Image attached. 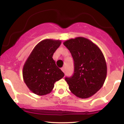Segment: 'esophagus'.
<instances>
[{"instance_id": "esophagus-1", "label": "esophagus", "mask_w": 124, "mask_h": 124, "mask_svg": "<svg viewBox=\"0 0 124 124\" xmlns=\"http://www.w3.org/2000/svg\"><path fill=\"white\" fill-rule=\"evenodd\" d=\"M61 70H62V71L63 72V73H65V68H64V67H63V68H61Z\"/></svg>"}]
</instances>
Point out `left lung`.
<instances>
[{
	"label": "left lung",
	"instance_id": "obj_1",
	"mask_svg": "<svg viewBox=\"0 0 124 124\" xmlns=\"http://www.w3.org/2000/svg\"><path fill=\"white\" fill-rule=\"evenodd\" d=\"M74 61V72L65 80L73 94L87 99L103 86L107 76V64L103 54L95 44L84 37L63 42Z\"/></svg>",
	"mask_w": 124,
	"mask_h": 124
}]
</instances>
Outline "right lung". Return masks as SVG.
Wrapping results in <instances>:
<instances>
[{
    "mask_svg": "<svg viewBox=\"0 0 124 124\" xmlns=\"http://www.w3.org/2000/svg\"><path fill=\"white\" fill-rule=\"evenodd\" d=\"M61 41L46 39L35 46L23 69L25 83L32 93L44 96L51 93L54 83L64 76L52 58Z\"/></svg>",
    "mask_w": 124,
    "mask_h": 124,
    "instance_id": "add662e5",
    "label": "right lung"
}]
</instances>
